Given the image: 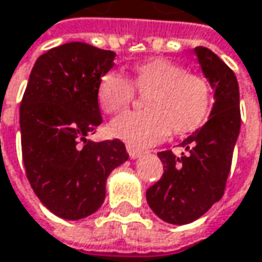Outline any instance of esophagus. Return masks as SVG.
<instances>
[{"label": "esophagus", "instance_id": "1", "mask_svg": "<svg viewBox=\"0 0 262 262\" xmlns=\"http://www.w3.org/2000/svg\"><path fill=\"white\" fill-rule=\"evenodd\" d=\"M127 152H129L130 159H141L144 156V151H141V149H138V148L132 145H127Z\"/></svg>", "mask_w": 262, "mask_h": 262}]
</instances>
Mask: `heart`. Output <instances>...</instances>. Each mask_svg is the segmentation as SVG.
<instances>
[{
	"label": "heart",
	"mask_w": 262,
	"mask_h": 262,
	"mask_svg": "<svg viewBox=\"0 0 262 262\" xmlns=\"http://www.w3.org/2000/svg\"><path fill=\"white\" fill-rule=\"evenodd\" d=\"M133 84L148 93L144 102L148 111L124 113L114 118L110 132L129 145L151 146L162 142L170 130L184 135L203 124L210 110L212 92L200 74L187 72L185 67L167 57H152L133 68ZM132 83L120 72L110 71L100 77L98 102L114 114L133 99Z\"/></svg>",
	"instance_id": "heart-1"
}]
</instances>
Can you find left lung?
<instances>
[{
  "mask_svg": "<svg viewBox=\"0 0 262 262\" xmlns=\"http://www.w3.org/2000/svg\"><path fill=\"white\" fill-rule=\"evenodd\" d=\"M194 54L213 90L209 120L181 142L187 154H157L164 173L146 191L152 212L175 225L199 220L223 197L240 132V96L234 72L206 47H195Z\"/></svg>",
  "mask_w": 262,
  "mask_h": 262,
  "instance_id": "left-lung-1",
  "label": "left lung"
}]
</instances>
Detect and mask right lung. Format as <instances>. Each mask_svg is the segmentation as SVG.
<instances>
[{
    "label": "right lung",
    "mask_w": 262,
    "mask_h": 262,
    "mask_svg": "<svg viewBox=\"0 0 262 262\" xmlns=\"http://www.w3.org/2000/svg\"><path fill=\"white\" fill-rule=\"evenodd\" d=\"M116 53L67 42L41 54L20 103L26 177L41 203L59 218L77 221L105 200L110 173L127 162L121 141L87 139L102 123L98 84Z\"/></svg>",
    "instance_id": "obj_1"
}]
</instances>
